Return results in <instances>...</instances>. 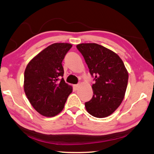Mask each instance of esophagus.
<instances>
[{"instance_id": "obj_1", "label": "esophagus", "mask_w": 154, "mask_h": 154, "mask_svg": "<svg viewBox=\"0 0 154 154\" xmlns=\"http://www.w3.org/2000/svg\"><path fill=\"white\" fill-rule=\"evenodd\" d=\"M79 86H80V85H79V84H76V85H73V88H75V90H77L78 89H79Z\"/></svg>"}]
</instances>
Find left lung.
I'll list each match as a JSON object with an SVG mask.
<instances>
[{"label":"left lung","mask_w":154,"mask_h":154,"mask_svg":"<svg viewBox=\"0 0 154 154\" xmlns=\"http://www.w3.org/2000/svg\"><path fill=\"white\" fill-rule=\"evenodd\" d=\"M77 48L95 81L92 86L93 96L85 103V109L94 117L106 118L121 105L128 72L118 54L105 47L96 43H81Z\"/></svg>","instance_id":"left-lung-1"}]
</instances>
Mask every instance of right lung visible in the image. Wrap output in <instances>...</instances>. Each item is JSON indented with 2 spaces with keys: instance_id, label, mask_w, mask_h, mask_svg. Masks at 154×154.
<instances>
[{
  "instance_id": "add662e5",
  "label": "right lung",
  "mask_w": 154,
  "mask_h": 154,
  "mask_svg": "<svg viewBox=\"0 0 154 154\" xmlns=\"http://www.w3.org/2000/svg\"><path fill=\"white\" fill-rule=\"evenodd\" d=\"M72 45L51 44L31 60L24 71V89L31 105L41 115L54 117L63 110L71 85L63 79L62 62Z\"/></svg>"
}]
</instances>
